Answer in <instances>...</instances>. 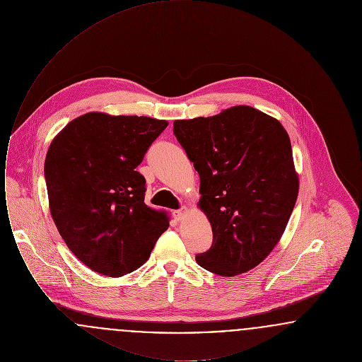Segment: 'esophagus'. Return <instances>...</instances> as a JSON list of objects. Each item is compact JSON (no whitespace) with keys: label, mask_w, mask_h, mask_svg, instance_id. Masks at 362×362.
I'll return each instance as SVG.
<instances>
[{"label":"esophagus","mask_w":362,"mask_h":362,"mask_svg":"<svg viewBox=\"0 0 362 362\" xmlns=\"http://www.w3.org/2000/svg\"><path fill=\"white\" fill-rule=\"evenodd\" d=\"M187 213V209L186 207H183V209H180V210H175L173 211V218L176 220V221H182L183 218H185V214Z\"/></svg>","instance_id":"34e87169"}]
</instances>
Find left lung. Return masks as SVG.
Wrapping results in <instances>:
<instances>
[{
    "label": "left lung",
    "mask_w": 362,
    "mask_h": 362,
    "mask_svg": "<svg viewBox=\"0 0 362 362\" xmlns=\"http://www.w3.org/2000/svg\"><path fill=\"white\" fill-rule=\"evenodd\" d=\"M173 134L199 173L198 206L213 230L197 263L223 276L257 267L281 239L298 195L286 130L257 108L235 105L175 121Z\"/></svg>",
    "instance_id": "obj_1"
}]
</instances>
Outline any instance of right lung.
Segmentation results:
<instances>
[{
    "label": "right lung",
    "instance_id": "add662e5",
    "mask_svg": "<svg viewBox=\"0 0 362 362\" xmlns=\"http://www.w3.org/2000/svg\"><path fill=\"white\" fill-rule=\"evenodd\" d=\"M167 126L88 112L50 144L45 177L52 220L70 251L99 274L137 270L170 226L165 211L145 205V177L136 171Z\"/></svg>",
    "mask_w": 362,
    "mask_h": 362
}]
</instances>
